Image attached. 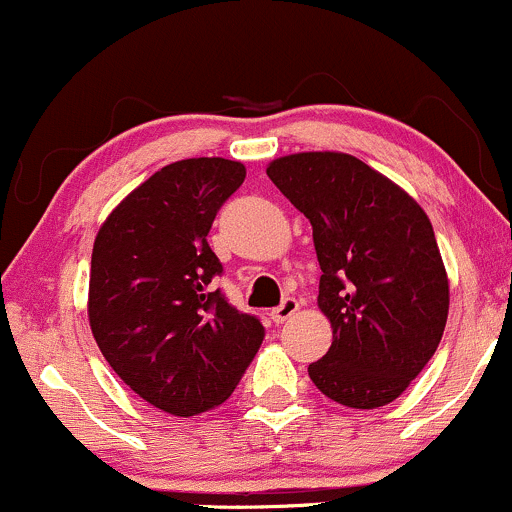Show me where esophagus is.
<instances>
[{
  "instance_id": "1",
  "label": "esophagus",
  "mask_w": 512,
  "mask_h": 512,
  "mask_svg": "<svg viewBox=\"0 0 512 512\" xmlns=\"http://www.w3.org/2000/svg\"><path fill=\"white\" fill-rule=\"evenodd\" d=\"M298 308H301V305H298L296 298H284V301H281V305H276L272 313H269V317H272L274 325H281V322H286V320H289V317L296 315Z\"/></svg>"
}]
</instances>
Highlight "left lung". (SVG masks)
I'll return each instance as SVG.
<instances>
[{
	"instance_id": "left-lung-1",
	"label": "left lung",
	"mask_w": 512,
	"mask_h": 512,
	"mask_svg": "<svg viewBox=\"0 0 512 512\" xmlns=\"http://www.w3.org/2000/svg\"><path fill=\"white\" fill-rule=\"evenodd\" d=\"M267 175L313 226L332 346L308 366L310 380L344 407H385L431 361L448 322V274L426 211L339 151L276 158Z\"/></svg>"
}]
</instances>
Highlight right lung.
I'll use <instances>...</instances> for the list:
<instances>
[{
    "instance_id": "right-lung-1",
    "label": "right lung",
    "mask_w": 512,
    "mask_h": 512,
    "mask_svg": "<svg viewBox=\"0 0 512 512\" xmlns=\"http://www.w3.org/2000/svg\"><path fill=\"white\" fill-rule=\"evenodd\" d=\"M243 180V163L228 158L170 163L117 204L93 243L98 349L122 383L173 416L226 402L264 339L255 315L211 289L223 267L209 228Z\"/></svg>"
}]
</instances>
